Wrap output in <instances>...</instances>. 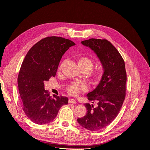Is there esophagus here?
Here are the masks:
<instances>
[{
	"label": "esophagus",
	"mask_w": 150,
	"mask_h": 150,
	"mask_svg": "<svg viewBox=\"0 0 150 150\" xmlns=\"http://www.w3.org/2000/svg\"><path fill=\"white\" fill-rule=\"evenodd\" d=\"M76 101L74 99H69V103H72V104H76Z\"/></svg>",
	"instance_id": "obj_1"
}]
</instances>
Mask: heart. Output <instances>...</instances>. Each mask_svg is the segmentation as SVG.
Instances as JSON below:
<instances>
[{
    "label": "heart",
    "instance_id": "b5f03b06",
    "mask_svg": "<svg viewBox=\"0 0 150 150\" xmlns=\"http://www.w3.org/2000/svg\"><path fill=\"white\" fill-rule=\"evenodd\" d=\"M78 63L81 70H86L87 72H89L92 69L94 64L93 61L91 59L84 56L79 57L78 59ZM101 72L100 71H97L93 72L91 75L92 81H96L99 78V77L101 76ZM84 88V86H81L78 84H72L68 87L67 92L69 94L72 95V96H76V95L79 93L81 89Z\"/></svg>",
    "mask_w": 150,
    "mask_h": 150
}]
</instances>
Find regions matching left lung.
Segmentation results:
<instances>
[{"mask_svg":"<svg viewBox=\"0 0 150 150\" xmlns=\"http://www.w3.org/2000/svg\"><path fill=\"white\" fill-rule=\"evenodd\" d=\"M81 44L94 52L103 67V73L99 84L87 94L89 101L84 104L86 115L77 120L83 128L90 131L101 129L114 120L125 98L126 73L123 59L112 44L106 39H89Z\"/></svg>","mask_w":150,"mask_h":150,"instance_id":"1","label":"left lung"}]
</instances>
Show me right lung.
Returning <instances> with one entry per match:
<instances>
[{
	"label": "right lung",
	"mask_w": 150,
	"mask_h": 150,
	"mask_svg": "<svg viewBox=\"0 0 150 150\" xmlns=\"http://www.w3.org/2000/svg\"><path fill=\"white\" fill-rule=\"evenodd\" d=\"M74 45L69 39L52 36L39 40L26 54L18 76V87L22 109L34 123L51 122L60 108L67 104L66 97L50 96L44 89V81L56 76L62 56Z\"/></svg>",
	"instance_id": "right-lung-1"
}]
</instances>
